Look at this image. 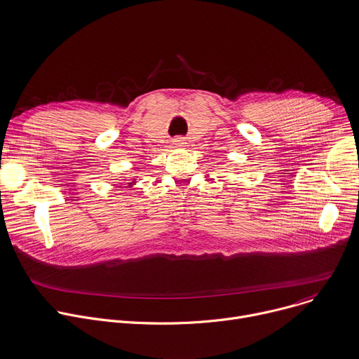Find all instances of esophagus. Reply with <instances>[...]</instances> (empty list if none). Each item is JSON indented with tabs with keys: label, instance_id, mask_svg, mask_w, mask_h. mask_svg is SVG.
<instances>
[{
	"label": "esophagus",
	"instance_id": "obj_1",
	"mask_svg": "<svg viewBox=\"0 0 359 359\" xmlns=\"http://www.w3.org/2000/svg\"><path fill=\"white\" fill-rule=\"evenodd\" d=\"M172 142H174L175 147H180V149H181V147H185V144H187V141H185L184 137H175Z\"/></svg>",
	"mask_w": 359,
	"mask_h": 359
}]
</instances>
